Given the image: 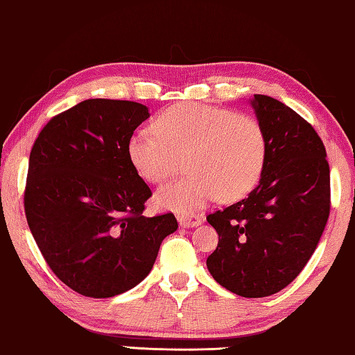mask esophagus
Returning a JSON list of instances; mask_svg holds the SVG:
<instances>
[{
  "instance_id": "34e87169",
  "label": "esophagus",
  "mask_w": 355,
  "mask_h": 355,
  "mask_svg": "<svg viewBox=\"0 0 355 355\" xmlns=\"http://www.w3.org/2000/svg\"><path fill=\"white\" fill-rule=\"evenodd\" d=\"M202 216H180L178 217V223L180 227L183 228H193V227H198L202 223Z\"/></svg>"
}]
</instances>
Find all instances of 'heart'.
<instances>
[{"mask_svg": "<svg viewBox=\"0 0 355 355\" xmlns=\"http://www.w3.org/2000/svg\"><path fill=\"white\" fill-rule=\"evenodd\" d=\"M154 135L133 133L128 161L148 183H164L180 168L189 175L166 184L156 204L193 214L217 196L236 201L256 187L266 167L267 137L254 117L199 103L168 107L153 123Z\"/></svg>", "mask_w": 355, "mask_h": 355, "instance_id": "obj_1", "label": "heart"}]
</instances>
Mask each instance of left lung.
Returning <instances> with one entry per match:
<instances>
[{"label": "left lung", "instance_id": "obj_1", "mask_svg": "<svg viewBox=\"0 0 355 355\" xmlns=\"http://www.w3.org/2000/svg\"><path fill=\"white\" fill-rule=\"evenodd\" d=\"M267 137L259 184L207 222L218 233L207 268L243 297L272 296L296 278L315 252L329 216V167L320 137L286 104L249 99Z\"/></svg>", "mask_w": 355, "mask_h": 355}]
</instances>
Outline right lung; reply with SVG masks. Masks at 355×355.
Segmentation results:
<instances>
[{"label":"right lung","mask_w":355,"mask_h":355,"mask_svg":"<svg viewBox=\"0 0 355 355\" xmlns=\"http://www.w3.org/2000/svg\"><path fill=\"white\" fill-rule=\"evenodd\" d=\"M149 117L144 104L87 99L53 117L28 159L24 206L44 261L88 297H112L151 272L173 214L144 217L151 189L127 144Z\"/></svg>","instance_id":"1"}]
</instances>
